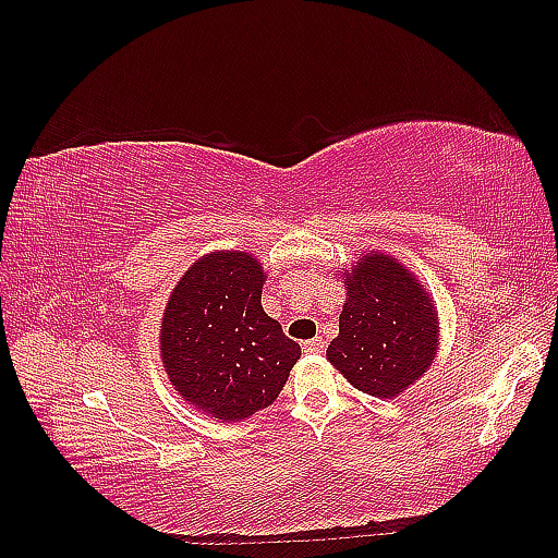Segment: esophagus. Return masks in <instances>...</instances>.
<instances>
[{
	"label": "esophagus",
	"instance_id": "1",
	"mask_svg": "<svg viewBox=\"0 0 558 558\" xmlns=\"http://www.w3.org/2000/svg\"><path fill=\"white\" fill-rule=\"evenodd\" d=\"M324 347H326V342L320 340V337H314V340L302 342V349H305L307 353H320V351H324Z\"/></svg>",
	"mask_w": 558,
	"mask_h": 558
}]
</instances>
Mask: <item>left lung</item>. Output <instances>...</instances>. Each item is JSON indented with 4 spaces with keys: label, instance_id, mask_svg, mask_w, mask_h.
Instances as JSON below:
<instances>
[{
    "label": "left lung",
    "instance_id": "left-lung-1",
    "mask_svg": "<svg viewBox=\"0 0 558 558\" xmlns=\"http://www.w3.org/2000/svg\"><path fill=\"white\" fill-rule=\"evenodd\" d=\"M340 335L328 361L361 391L393 398L426 373L437 349L433 300L393 258L363 256L347 275Z\"/></svg>",
    "mask_w": 558,
    "mask_h": 558
}]
</instances>
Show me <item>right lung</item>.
I'll return each instance as SVG.
<instances>
[{"label":"right lung","instance_id":"right-lung-1","mask_svg":"<svg viewBox=\"0 0 558 558\" xmlns=\"http://www.w3.org/2000/svg\"><path fill=\"white\" fill-rule=\"evenodd\" d=\"M265 275L244 251H216L181 277L162 316V363L197 410L240 421L272 404L300 344L260 305Z\"/></svg>","mask_w":558,"mask_h":558}]
</instances>
